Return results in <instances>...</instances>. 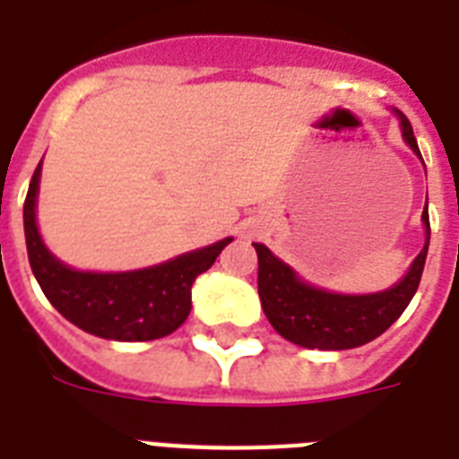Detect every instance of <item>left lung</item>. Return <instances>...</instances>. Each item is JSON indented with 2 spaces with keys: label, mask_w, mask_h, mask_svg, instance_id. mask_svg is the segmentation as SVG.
Returning a JSON list of instances; mask_svg holds the SVG:
<instances>
[{
  "label": "left lung",
  "mask_w": 459,
  "mask_h": 459,
  "mask_svg": "<svg viewBox=\"0 0 459 459\" xmlns=\"http://www.w3.org/2000/svg\"><path fill=\"white\" fill-rule=\"evenodd\" d=\"M395 117L400 118L405 143L412 147L414 154H420L412 124L403 111L395 109ZM421 221L427 229V243L414 257L410 272L393 288L371 295H338L309 286L266 245L252 243L259 259V300L269 324L286 341L309 350H350L378 338L405 312L420 288L431 238L427 207L421 212Z\"/></svg>",
  "instance_id": "8db88e82"
}]
</instances>
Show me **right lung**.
Instances as JSON below:
<instances>
[{
	"label": "right lung",
	"instance_id": "add662e5",
	"mask_svg": "<svg viewBox=\"0 0 459 459\" xmlns=\"http://www.w3.org/2000/svg\"><path fill=\"white\" fill-rule=\"evenodd\" d=\"M39 171L42 161L25 195L23 229L28 262L47 300L71 324L107 341H157L173 333L190 314L195 279L214 264L233 238L138 272H75L54 257L39 238L35 221Z\"/></svg>",
	"mask_w": 459,
	"mask_h": 459
}]
</instances>
